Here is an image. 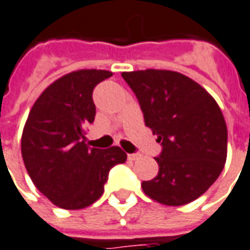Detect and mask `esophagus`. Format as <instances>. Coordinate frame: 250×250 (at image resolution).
Instances as JSON below:
<instances>
[{
  "mask_svg": "<svg viewBox=\"0 0 250 250\" xmlns=\"http://www.w3.org/2000/svg\"><path fill=\"white\" fill-rule=\"evenodd\" d=\"M139 157H141V154H138V153H130V154H127V158L130 161H137Z\"/></svg>",
  "mask_w": 250,
  "mask_h": 250,
  "instance_id": "obj_1",
  "label": "esophagus"
}]
</instances>
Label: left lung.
<instances>
[{"label":"left lung","mask_w":250,"mask_h":250,"mask_svg":"<svg viewBox=\"0 0 250 250\" xmlns=\"http://www.w3.org/2000/svg\"><path fill=\"white\" fill-rule=\"evenodd\" d=\"M122 77L162 146L155 157L158 174L143 181V192L165 206L191 203L215 183L226 162L228 127L221 108L206 89L177 71L149 69Z\"/></svg>","instance_id":"left-lung-1"}]
</instances>
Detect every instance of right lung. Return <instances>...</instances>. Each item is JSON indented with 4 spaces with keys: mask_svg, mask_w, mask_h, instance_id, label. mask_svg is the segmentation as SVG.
Masks as SVG:
<instances>
[{
    "mask_svg": "<svg viewBox=\"0 0 250 250\" xmlns=\"http://www.w3.org/2000/svg\"><path fill=\"white\" fill-rule=\"evenodd\" d=\"M112 76L78 70L61 77L35 101L21 137L24 165L35 187L64 210L93 204L104 192L109 170L127 160L118 146L89 147L85 128L96 116L93 89Z\"/></svg>",
    "mask_w": 250,
    "mask_h": 250,
    "instance_id": "1",
    "label": "right lung"
}]
</instances>
